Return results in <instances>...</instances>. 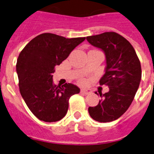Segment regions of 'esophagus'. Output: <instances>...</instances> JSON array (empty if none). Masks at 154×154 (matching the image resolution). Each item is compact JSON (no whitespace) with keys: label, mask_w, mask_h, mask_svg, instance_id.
I'll use <instances>...</instances> for the list:
<instances>
[{"label":"esophagus","mask_w":154,"mask_h":154,"mask_svg":"<svg viewBox=\"0 0 154 154\" xmlns=\"http://www.w3.org/2000/svg\"><path fill=\"white\" fill-rule=\"evenodd\" d=\"M80 92L82 94H84V95H89V94L92 93V91L90 89H81Z\"/></svg>","instance_id":"obj_1"}]
</instances>
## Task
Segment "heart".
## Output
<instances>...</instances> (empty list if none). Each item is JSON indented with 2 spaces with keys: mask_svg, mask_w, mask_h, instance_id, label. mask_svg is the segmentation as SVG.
<instances>
[{
  "mask_svg": "<svg viewBox=\"0 0 154 154\" xmlns=\"http://www.w3.org/2000/svg\"><path fill=\"white\" fill-rule=\"evenodd\" d=\"M81 82H83V81H81Z\"/></svg>",
  "mask_w": 154,
  "mask_h": 154,
  "instance_id": "heart-1",
  "label": "heart"
}]
</instances>
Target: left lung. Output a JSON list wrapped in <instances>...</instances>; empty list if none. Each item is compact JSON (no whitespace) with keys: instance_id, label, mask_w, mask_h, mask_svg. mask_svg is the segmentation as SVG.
Segmentation results:
<instances>
[{"instance_id":"1","label":"left lung","mask_w":154,"mask_h":154,"mask_svg":"<svg viewBox=\"0 0 154 154\" xmlns=\"http://www.w3.org/2000/svg\"><path fill=\"white\" fill-rule=\"evenodd\" d=\"M86 39L105 52L106 68L99 85L109 88L105 94L99 92L102 99L97 106L89 107V113L100 123L112 122L126 112L134 99L142 76L140 62L130 42L113 31L88 36Z\"/></svg>"}]
</instances>
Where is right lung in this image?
I'll use <instances>...</instances> for the list:
<instances>
[{"label": "right lung", "mask_w": 154, "mask_h": 154, "mask_svg": "<svg viewBox=\"0 0 154 154\" xmlns=\"http://www.w3.org/2000/svg\"><path fill=\"white\" fill-rule=\"evenodd\" d=\"M85 38H66L51 33L38 35L23 48L17 60L20 92L31 112L44 122H56L66 115L70 97L80 92L76 85H55L52 74Z\"/></svg>", "instance_id": "obj_1"}]
</instances>
